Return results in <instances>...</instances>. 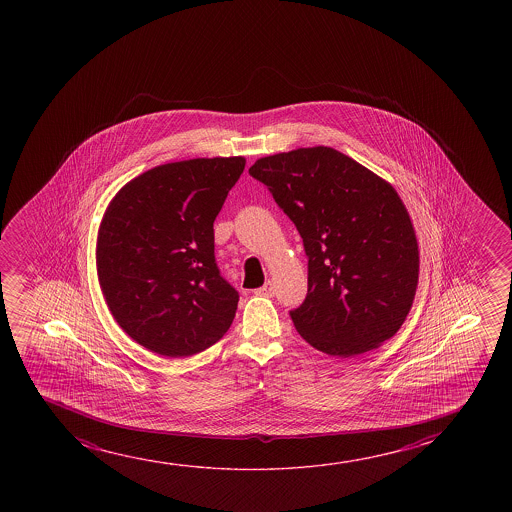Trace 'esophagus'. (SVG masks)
Segmentation results:
<instances>
[{
  "mask_svg": "<svg viewBox=\"0 0 512 512\" xmlns=\"http://www.w3.org/2000/svg\"><path fill=\"white\" fill-rule=\"evenodd\" d=\"M255 294L264 295V297H271L274 294V283L271 280H267L262 287L255 290Z\"/></svg>",
  "mask_w": 512,
  "mask_h": 512,
  "instance_id": "34e87169",
  "label": "esophagus"
}]
</instances>
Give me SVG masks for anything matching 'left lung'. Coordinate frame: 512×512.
Wrapping results in <instances>:
<instances>
[{"instance_id": "8db88e82", "label": "left lung", "mask_w": 512, "mask_h": 512, "mask_svg": "<svg viewBox=\"0 0 512 512\" xmlns=\"http://www.w3.org/2000/svg\"><path fill=\"white\" fill-rule=\"evenodd\" d=\"M250 175L301 234L308 295L290 311L316 350L351 358L395 336L413 306L420 250L397 190L330 147L257 159Z\"/></svg>"}]
</instances>
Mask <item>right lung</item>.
I'll use <instances>...</instances> for the list:
<instances>
[{"mask_svg":"<svg viewBox=\"0 0 512 512\" xmlns=\"http://www.w3.org/2000/svg\"><path fill=\"white\" fill-rule=\"evenodd\" d=\"M245 164L241 155L161 164L106 206L99 287L120 329L157 355H196L231 327L239 295L218 273L213 222Z\"/></svg>","mask_w":512,"mask_h":512,"instance_id":"add662e5","label":"right lung"}]
</instances>
